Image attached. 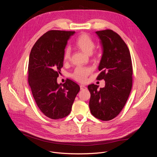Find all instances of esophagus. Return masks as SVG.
I'll list each match as a JSON object with an SVG mask.
<instances>
[{
    "instance_id": "1",
    "label": "esophagus",
    "mask_w": 157,
    "mask_h": 157,
    "mask_svg": "<svg viewBox=\"0 0 157 157\" xmlns=\"http://www.w3.org/2000/svg\"><path fill=\"white\" fill-rule=\"evenodd\" d=\"M80 90H86V87L83 85H81L80 86Z\"/></svg>"
}]
</instances>
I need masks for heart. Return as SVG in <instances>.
<instances>
[{"label":"heart","instance_id":"obj_1","mask_svg":"<svg viewBox=\"0 0 157 157\" xmlns=\"http://www.w3.org/2000/svg\"><path fill=\"white\" fill-rule=\"evenodd\" d=\"M75 44L76 46L80 49L82 52L90 55L92 53L95 44L93 39L87 34L83 33L80 35L75 40ZM71 57V50L69 47L66 48L64 53V60L67 61ZM91 72L90 68L83 67H77L73 74H72V77L77 81L83 82L86 80V77L89 75Z\"/></svg>","mask_w":157,"mask_h":157}]
</instances>
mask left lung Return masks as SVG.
Instances as JSON below:
<instances>
[{
  "instance_id": "1",
  "label": "left lung",
  "mask_w": 157,
  "mask_h": 157,
  "mask_svg": "<svg viewBox=\"0 0 157 157\" xmlns=\"http://www.w3.org/2000/svg\"><path fill=\"white\" fill-rule=\"evenodd\" d=\"M102 55L98 66L105 86H88L91 97L89 107L92 115L103 121L114 118L124 106L132 88V68L129 50L121 37L110 29L96 31Z\"/></svg>"
}]
</instances>
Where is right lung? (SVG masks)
<instances>
[{
  "label": "right lung",
  "mask_w": 157,
  "mask_h": 157,
  "mask_svg": "<svg viewBox=\"0 0 157 157\" xmlns=\"http://www.w3.org/2000/svg\"><path fill=\"white\" fill-rule=\"evenodd\" d=\"M75 33L49 31L36 42L29 55V85L39 109L52 119L67 116L80 91L79 85L71 80L64 84L57 82L67 42Z\"/></svg>",
  "instance_id": "add662e5"
}]
</instances>
